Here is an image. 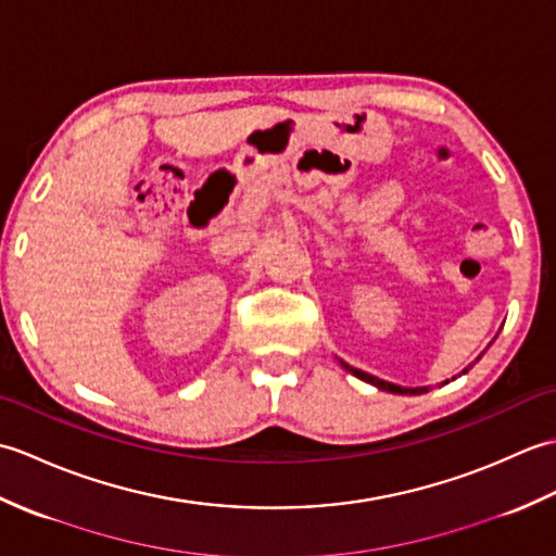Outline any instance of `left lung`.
<instances>
[{
    "label": "left lung",
    "mask_w": 556,
    "mask_h": 556,
    "mask_svg": "<svg viewBox=\"0 0 556 556\" xmlns=\"http://www.w3.org/2000/svg\"><path fill=\"white\" fill-rule=\"evenodd\" d=\"M482 356V353H480ZM339 361V365L341 368H344L346 372H351V375H356L358 380H363V382H368V384H372V387H377V389H382V392H392V394H425V392H430V387H401V384H392V382H387V380H380V377H375V375H370V372H363V370H358V368H353V365H349V363H344L341 358H337ZM478 361V358H476ZM470 370V365L468 368H464L460 370L458 375H466ZM456 375V377H458ZM456 377H452V380H456ZM448 382V380H446Z\"/></svg>",
    "instance_id": "8db88e82"
}]
</instances>
